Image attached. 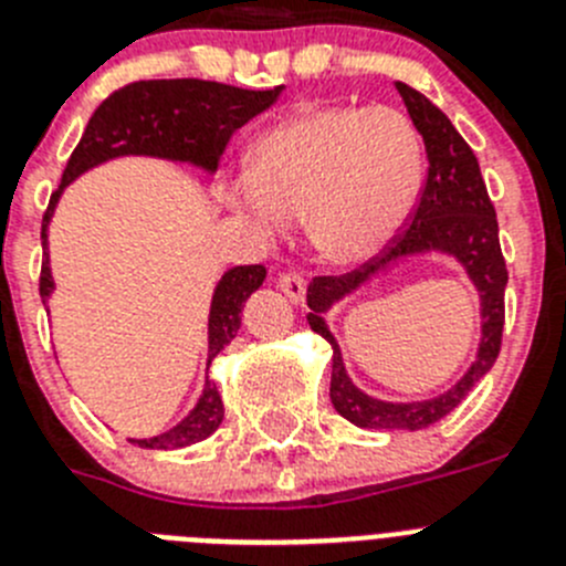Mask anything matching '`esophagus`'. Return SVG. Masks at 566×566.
I'll list each match as a JSON object with an SVG mask.
<instances>
[{"mask_svg":"<svg viewBox=\"0 0 566 566\" xmlns=\"http://www.w3.org/2000/svg\"><path fill=\"white\" fill-rule=\"evenodd\" d=\"M277 286L286 292V297L292 300V303H303L305 300V277L297 272H283L277 277Z\"/></svg>","mask_w":566,"mask_h":566,"instance_id":"1","label":"esophagus"}]
</instances>
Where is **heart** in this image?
<instances>
[{"mask_svg": "<svg viewBox=\"0 0 566 566\" xmlns=\"http://www.w3.org/2000/svg\"><path fill=\"white\" fill-rule=\"evenodd\" d=\"M423 181L421 139L390 106H303L258 139L252 170L221 185V201L261 235L305 216L323 261L378 255L412 212Z\"/></svg>", "mask_w": 566, "mask_h": 566, "instance_id": "heart-1", "label": "heart"}]
</instances>
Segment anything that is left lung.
<instances>
[{
    "instance_id": "1",
    "label": "left lung",
    "mask_w": 566,
    "mask_h": 566,
    "mask_svg": "<svg viewBox=\"0 0 566 566\" xmlns=\"http://www.w3.org/2000/svg\"><path fill=\"white\" fill-rule=\"evenodd\" d=\"M398 95L407 103L415 128L421 132L423 148H427V179L418 193V205L409 212V224L392 238L390 247L381 255L370 258L359 269L347 274H323L308 283V325L334 347L331 361V403L342 418L361 429H427L440 418L452 412L460 401L471 392V387L494 367L502 345V325H505V283L507 269L500 249V224H496L494 205L485 190L483 174L476 165L474 151L469 148L452 120L434 106L429 97L396 83ZM438 248L447 254L458 256L470 272L472 282L481 292V316L484 317V339L478 352L475 365L452 391L429 402L390 405L365 397L356 391L346 378L340 365L338 346L329 336L322 314L345 293L358 287L370 273L386 268L392 260L412 251Z\"/></svg>"
}]
</instances>
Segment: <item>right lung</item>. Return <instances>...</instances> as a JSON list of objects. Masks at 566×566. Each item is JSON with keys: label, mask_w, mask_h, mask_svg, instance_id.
<instances>
[{"label": "right lung", "mask_w": 566, "mask_h": 566, "mask_svg": "<svg viewBox=\"0 0 566 566\" xmlns=\"http://www.w3.org/2000/svg\"><path fill=\"white\" fill-rule=\"evenodd\" d=\"M283 86L274 90H238L227 83L199 81V77H174V81H134L123 90L112 92L95 114L90 126L83 128L81 143L75 145L70 163H66L61 185L50 196V207L41 221V261L39 294L46 303L53 292V274L46 263V224L61 199V190L70 185L83 170L95 168L114 157L128 154H145V157L176 159V163H193L205 170L219 168L232 134L249 123L255 114L266 112L280 97ZM266 277L261 263L255 266H235L219 280L210 305V354L207 367L216 356L235 339L241 328V308L247 297L255 292ZM224 421V403H221L219 387L210 378L205 381L199 403L181 423L168 432L148 440H132L143 449H181V446L199 443L207 434L219 429Z\"/></svg>", "instance_id": "1"}]
</instances>
